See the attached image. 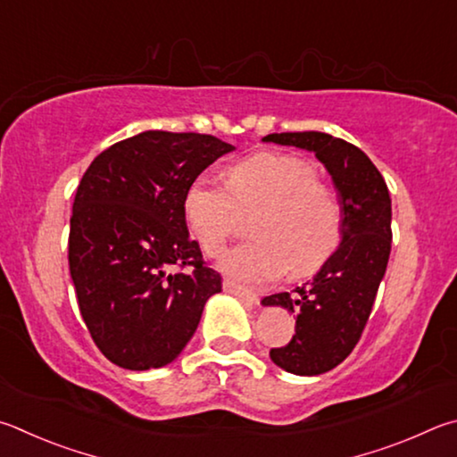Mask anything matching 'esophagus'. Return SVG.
Returning <instances> with one entry per match:
<instances>
[{"mask_svg": "<svg viewBox=\"0 0 457 457\" xmlns=\"http://www.w3.org/2000/svg\"><path fill=\"white\" fill-rule=\"evenodd\" d=\"M223 289H226L228 294H234V295H237V297H242V300L247 302V303H257V295H255L253 292H250V289L237 286L236 281L223 279Z\"/></svg>", "mask_w": 457, "mask_h": 457, "instance_id": "34e87169", "label": "esophagus"}]
</instances>
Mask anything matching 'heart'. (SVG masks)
Listing matches in <instances>:
<instances>
[{"label": "heart", "mask_w": 457, "mask_h": 457, "mask_svg": "<svg viewBox=\"0 0 457 457\" xmlns=\"http://www.w3.org/2000/svg\"><path fill=\"white\" fill-rule=\"evenodd\" d=\"M255 207V239L220 263L239 284L260 286L287 268L297 276L310 273L342 239V205L334 189L320 181L315 163L300 155L260 152L231 165L228 186L200 176L184 197L187 226L207 255L226 250L239 228V212Z\"/></svg>", "instance_id": "1"}]
</instances>
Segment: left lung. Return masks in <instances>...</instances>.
I'll use <instances>...</instances> for the list:
<instances>
[{
    "label": "left lung",
    "mask_w": 457,
    "mask_h": 457,
    "mask_svg": "<svg viewBox=\"0 0 457 457\" xmlns=\"http://www.w3.org/2000/svg\"><path fill=\"white\" fill-rule=\"evenodd\" d=\"M263 142L313 152L339 194L344 226L337 250L302 287L262 302L297 313L292 342L273 347L271 361L295 376H320L352 353L370 320L392 250V200L370 157L344 139L321 131H286L265 136Z\"/></svg>",
    "instance_id": "left-lung-1"
}]
</instances>
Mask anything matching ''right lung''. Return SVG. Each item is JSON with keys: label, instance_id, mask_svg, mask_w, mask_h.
Returning <instances> with one entry per match:
<instances>
[{"label": "right lung", "instance_id": "right-lung-1", "mask_svg": "<svg viewBox=\"0 0 457 457\" xmlns=\"http://www.w3.org/2000/svg\"><path fill=\"white\" fill-rule=\"evenodd\" d=\"M231 149L207 134L144 131L104 149L81 178L70 273L91 339L115 366H168L221 292V276L189 239L184 197Z\"/></svg>", "mask_w": 457, "mask_h": 457}]
</instances>
